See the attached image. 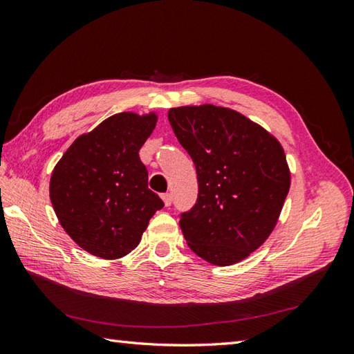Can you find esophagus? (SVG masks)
<instances>
[{
    "label": "esophagus",
    "instance_id": "obj_1",
    "mask_svg": "<svg viewBox=\"0 0 354 354\" xmlns=\"http://www.w3.org/2000/svg\"><path fill=\"white\" fill-rule=\"evenodd\" d=\"M161 198H162V201H164V205H165V207H170V205H171V194H170V193L161 194Z\"/></svg>",
    "mask_w": 354,
    "mask_h": 354
}]
</instances>
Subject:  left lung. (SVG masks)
I'll use <instances>...</instances> for the list:
<instances>
[{
  "label": "left lung",
  "mask_w": 354,
  "mask_h": 354,
  "mask_svg": "<svg viewBox=\"0 0 354 354\" xmlns=\"http://www.w3.org/2000/svg\"><path fill=\"white\" fill-rule=\"evenodd\" d=\"M169 122L198 175L196 204L179 219L187 245L212 265H234L277 225L290 187L284 150L257 123L214 104L171 108Z\"/></svg>",
  "instance_id": "8db88e82"
}]
</instances>
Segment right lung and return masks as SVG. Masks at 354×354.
<instances>
[{"label": "right lung", "mask_w": 354, "mask_h": 354, "mask_svg": "<svg viewBox=\"0 0 354 354\" xmlns=\"http://www.w3.org/2000/svg\"><path fill=\"white\" fill-rule=\"evenodd\" d=\"M156 115L122 112L80 135L50 179L55 213L74 242L100 259H120L140 243L164 202L147 187L140 149Z\"/></svg>", "instance_id": "1"}]
</instances>
